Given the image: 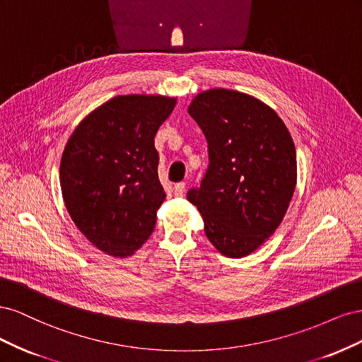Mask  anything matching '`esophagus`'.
I'll list each match as a JSON object with an SVG mask.
<instances>
[{
  "label": "esophagus",
  "mask_w": 362,
  "mask_h": 362,
  "mask_svg": "<svg viewBox=\"0 0 362 362\" xmlns=\"http://www.w3.org/2000/svg\"><path fill=\"white\" fill-rule=\"evenodd\" d=\"M184 192H185V182H178V184H175L173 193H175V196H177V198H181V196L184 194Z\"/></svg>",
  "instance_id": "obj_1"
}]
</instances>
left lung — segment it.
<instances>
[{
  "mask_svg": "<svg viewBox=\"0 0 362 362\" xmlns=\"http://www.w3.org/2000/svg\"><path fill=\"white\" fill-rule=\"evenodd\" d=\"M208 144V169L187 199L226 257L249 255L276 231L296 187V149L281 117L246 93L213 89L189 107Z\"/></svg>",
  "mask_w": 362,
  "mask_h": 362,
  "instance_id": "left-lung-1",
  "label": "left lung"
}]
</instances>
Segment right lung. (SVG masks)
Wrapping results in <instances>:
<instances>
[{
  "instance_id": "add662e5",
  "label": "right lung",
  "mask_w": 362,
  "mask_h": 362,
  "mask_svg": "<svg viewBox=\"0 0 362 362\" xmlns=\"http://www.w3.org/2000/svg\"><path fill=\"white\" fill-rule=\"evenodd\" d=\"M175 103L166 96H116L75 128L63 151L64 205L84 237L108 255H133L154 231L166 198L154 137Z\"/></svg>"
}]
</instances>
